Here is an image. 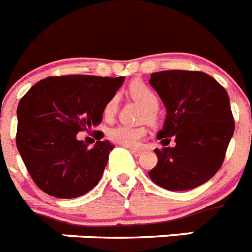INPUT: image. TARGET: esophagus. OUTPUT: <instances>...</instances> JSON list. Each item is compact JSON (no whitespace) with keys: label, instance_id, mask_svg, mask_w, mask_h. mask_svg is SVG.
I'll return each instance as SVG.
<instances>
[{"label":"esophagus","instance_id":"34e87169","mask_svg":"<svg viewBox=\"0 0 252 252\" xmlns=\"http://www.w3.org/2000/svg\"><path fill=\"white\" fill-rule=\"evenodd\" d=\"M128 149H130L131 153H132V155H134V156H136V157H138V156H140L141 152H143V149L134 148V147H131V148H128Z\"/></svg>","mask_w":252,"mask_h":252}]
</instances>
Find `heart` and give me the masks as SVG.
Returning <instances> with one entry per match:
<instances>
[{
    "instance_id": "b5f03b06",
    "label": "heart",
    "mask_w": 252,
    "mask_h": 252,
    "mask_svg": "<svg viewBox=\"0 0 252 252\" xmlns=\"http://www.w3.org/2000/svg\"><path fill=\"white\" fill-rule=\"evenodd\" d=\"M128 90H130L132 97L140 101L148 111H151V113H149L151 117L153 116V112L158 109L159 99L157 96V94L152 90L151 87H148L143 82H134ZM117 107L118 96L117 95H113L105 103L103 108L104 120H107V121L112 120L116 112H117ZM144 135L145 128L132 127V126H127V125H118V126H114V127H112L111 130L108 131V138L111 139L113 143L125 145V147H136L139 144V141L144 138Z\"/></svg>"
}]
</instances>
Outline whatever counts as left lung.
Returning <instances> with one entry per match:
<instances>
[{"instance_id": "1", "label": "left lung", "mask_w": 252, "mask_h": 252, "mask_svg": "<svg viewBox=\"0 0 252 252\" xmlns=\"http://www.w3.org/2000/svg\"><path fill=\"white\" fill-rule=\"evenodd\" d=\"M151 86L166 108L163 148L155 149L158 162L148 172L152 182L168 190H189L209 182L221 167L234 121L229 96L209 74L193 70H162L151 74ZM175 147H167L169 138Z\"/></svg>"}]
</instances>
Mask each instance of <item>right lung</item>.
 <instances>
[{
	"mask_svg": "<svg viewBox=\"0 0 252 252\" xmlns=\"http://www.w3.org/2000/svg\"><path fill=\"white\" fill-rule=\"evenodd\" d=\"M124 81L125 77H47L19 101L16 147L43 192L76 198L99 183L114 145L97 140L89 148L77 134L100 124L104 105Z\"/></svg>",
	"mask_w": 252,
	"mask_h": 252,
	"instance_id": "add662e5",
	"label": "right lung"
}]
</instances>
